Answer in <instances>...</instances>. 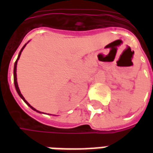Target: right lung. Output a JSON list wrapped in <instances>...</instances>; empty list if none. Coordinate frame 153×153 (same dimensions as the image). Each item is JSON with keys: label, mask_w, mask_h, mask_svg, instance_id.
I'll use <instances>...</instances> for the list:
<instances>
[{"label": "right lung", "mask_w": 153, "mask_h": 153, "mask_svg": "<svg viewBox=\"0 0 153 153\" xmlns=\"http://www.w3.org/2000/svg\"><path fill=\"white\" fill-rule=\"evenodd\" d=\"M28 42H27V43H28ZM27 43L25 44V46L22 47V49H21V50H20V51H19V53L18 58H17V60H16V61H15V66H14V83H15V89H16V91H17V93H18L19 96L22 99L24 100V102H25L26 103V104H27V105H28V106H29V107H30L31 109L33 110V111H37V112H38V113H42V112H41V111H38V110H36V109H35V108H33V106H32L31 105H30V104H29V103H28V102L26 101V100H25V97H24V96H23V95H22V94H21V93H20V90H19V88L18 83H17V77H16V76H17V74H16V70H17V69H16V68H17V63H18V60H19V57H20L21 52H22V51H23V50H24V48H25V46L27 45Z\"/></svg>", "instance_id": "right-lung-1"}]
</instances>
